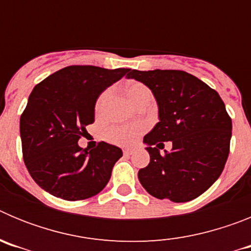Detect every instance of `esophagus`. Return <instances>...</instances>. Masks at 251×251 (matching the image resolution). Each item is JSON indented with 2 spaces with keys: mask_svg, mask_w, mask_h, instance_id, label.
I'll use <instances>...</instances> for the list:
<instances>
[{
  "mask_svg": "<svg viewBox=\"0 0 251 251\" xmlns=\"http://www.w3.org/2000/svg\"><path fill=\"white\" fill-rule=\"evenodd\" d=\"M123 153L126 154V156H130V154H133V150H130V148H127V150H124Z\"/></svg>",
  "mask_w": 251,
  "mask_h": 251,
  "instance_id": "esophagus-1",
  "label": "esophagus"
}]
</instances>
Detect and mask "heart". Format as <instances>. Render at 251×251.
<instances>
[{
	"label": "heart",
	"mask_w": 251,
	"mask_h": 251,
	"mask_svg": "<svg viewBox=\"0 0 251 251\" xmlns=\"http://www.w3.org/2000/svg\"><path fill=\"white\" fill-rule=\"evenodd\" d=\"M128 98L132 101L134 105H137L141 101L146 100V99H151V92L146 88L143 84H132L128 88ZM110 95H112V90L106 89L99 95L97 104H95V112L100 114L103 113L104 108H105L106 103L109 100ZM143 132V127L142 126H121V127H112L109 129H106L105 138L106 141H109L110 143L118 146H129L137 141L138 136Z\"/></svg>",
	"instance_id": "obj_1"
}]
</instances>
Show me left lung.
Segmentation results:
<instances>
[{"label": "left lung", "mask_w": 251, "mask_h": 251, "mask_svg": "<svg viewBox=\"0 0 251 251\" xmlns=\"http://www.w3.org/2000/svg\"><path fill=\"white\" fill-rule=\"evenodd\" d=\"M152 90L159 122L145 136L151 161L138 172L146 191L159 200L187 202L220 177L230 152L232 123L216 90L182 70H130ZM171 152L159 153L163 142Z\"/></svg>", "instance_id": "obj_1"}]
</instances>
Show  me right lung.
I'll list each match as a JSON object with an SVG mask.
<instances>
[{"instance_id": "1", "label": "right lung", "mask_w": 251, "mask_h": 251, "mask_svg": "<svg viewBox=\"0 0 251 251\" xmlns=\"http://www.w3.org/2000/svg\"><path fill=\"white\" fill-rule=\"evenodd\" d=\"M130 69L72 65L37 84L20 118L22 156L35 182L68 201L95 196L109 182L113 166L123 153L99 142L89 151L77 141L94 122L101 92Z\"/></svg>"}]
</instances>
